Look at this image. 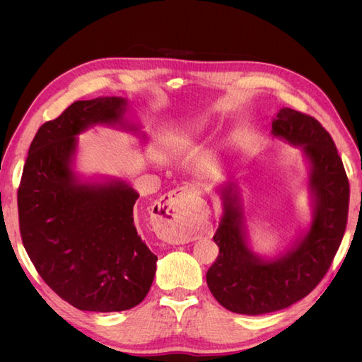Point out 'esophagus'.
Here are the masks:
<instances>
[{"label":"esophagus","instance_id":"1","mask_svg":"<svg viewBox=\"0 0 362 362\" xmlns=\"http://www.w3.org/2000/svg\"><path fill=\"white\" fill-rule=\"evenodd\" d=\"M158 235L170 245H184L194 240L192 216L196 211L193 192L185 185L169 192L158 202Z\"/></svg>","mask_w":362,"mask_h":362}]
</instances>
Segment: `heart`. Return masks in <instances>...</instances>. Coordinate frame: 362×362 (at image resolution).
I'll return each instance as SVG.
<instances>
[{
  "label": "heart",
  "mask_w": 362,
  "mask_h": 362,
  "mask_svg": "<svg viewBox=\"0 0 362 362\" xmlns=\"http://www.w3.org/2000/svg\"><path fill=\"white\" fill-rule=\"evenodd\" d=\"M201 127L198 122H185L181 125H175L169 131V137L177 145H187L192 144L194 139L199 137Z\"/></svg>",
  "instance_id": "obj_1"
}]
</instances>
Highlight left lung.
<instances>
[{
  "label": "left lung",
  "mask_w": 362,
  "mask_h": 362,
  "mask_svg": "<svg viewBox=\"0 0 362 362\" xmlns=\"http://www.w3.org/2000/svg\"><path fill=\"white\" fill-rule=\"evenodd\" d=\"M272 136L299 148L308 164L313 217L286 252L261 255L250 246L237 184L225 180L217 185L222 214L213 238L218 257L206 284L216 300L237 314H267L303 299L326 275L346 231L349 181L329 133L314 117L282 107Z\"/></svg>",
  "instance_id": "obj_1"
}]
</instances>
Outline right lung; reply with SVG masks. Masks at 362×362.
I'll return each mask as SVG.
<instances>
[{"instance_id":"obj_1","label":"right lung","mask_w":362,"mask_h":362,"mask_svg":"<svg viewBox=\"0 0 362 362\" xmlns=\"http://www.w3.org/2000/svg\"><path fill=\"white\" fill-rule=\"evenodd\" d=\"M128 100L75 101L33 139L18 190L19 229L42 279L81 311L115 313L145 299L157 257L137 234L139 193L120 178L75 172L78 136L95 125L145 140L127 117Z\"/></svg>"}]
</instances>
